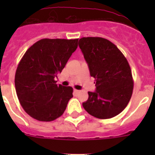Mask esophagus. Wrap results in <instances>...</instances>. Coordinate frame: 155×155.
<instances>
[{
  "mask_svg": "<svg viewBox=\"0 0 155 155\" xmlns=\"http://www.w3.org/2000/svg\"><path fill=\"white\" fill-rule=\"evenodd\" d=\"M80 91V90H77V89H74V94H78Z\"/></svg>",
  "mask_w": 155,
  "mask_h": 155,
  "instance_id": "esophagus-1",
  "label": "esophagus"
}]
</instances>
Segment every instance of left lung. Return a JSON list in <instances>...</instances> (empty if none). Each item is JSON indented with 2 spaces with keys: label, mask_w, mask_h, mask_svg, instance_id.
<instances>
[{
  "label": "left lung",
  "mask_w": 155,
  "mask_h": 155,
  "mask_svg": "<svg viewBox=\"0 0 155 155\" xmlns=\"http://www.w3.org/2000/svg\"><path fill=\"white\" fill-rule=\"evenodd\" d=\"M79 47L97 87L96 92H88V99L83 107L100 119L118 115L127 106L134 89L127 59L116 45L103 38H82Z\"/></svg>",
  "instance_id": "1"
}]
</instances>
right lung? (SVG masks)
<instances>
[{
    "instance_id": "add662e5",
    "label": "right lung",
    "mask_w": 155,
    "mask_h": 155,
    "mask_svg": "<svg viewBox=\"0 0 155 155\" xmlns=\"http://www.w3.org/2000/svg\"><path fill=\"white\" fill-rule=\"evenodd\" d=\"M78 39L43 38L26 51L15 74V87L21 105L31 117L51 121L64 113L72 98L73 88L56 84L61 73L77 48Z\"/></svg>"
}]
</instances>
